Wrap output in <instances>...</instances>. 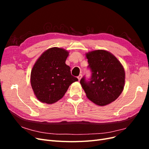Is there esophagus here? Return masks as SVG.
<instances>
[{
	"label": "esophagus",
	"mask_w": 149,
	"mask_h": 149,
	"mask_svg": "<svg viewBox=\"0 0 149 149\" xmlns=\"http://www.w3.org/2000/svg\"><path fill=\"white\" fill-rule=\"evenodd\" d=\"M81 78H82V74H80L78 76V80H79V81H80V79H81Z\"/></svg>",
	"instance_id": "1"
}]
</instances>
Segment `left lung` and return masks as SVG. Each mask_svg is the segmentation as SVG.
<instances>
[{"label":"left lung","instance_id":"1","mask_svg":"<svg viewBox=\"0 0 149 149\" xmlns=\"http://www.w3.org/2000/svg\"><path fill=\"white\" fill-rule=\"evenodd\" d=\"M91 71L89 81L83 77L80 83L87 97L98 106L114 101L123 92L125 71L120 62L110 52L97 49L86 54Z\"/></svg>","mask_w":149,"mask_h":149}]
</instances>
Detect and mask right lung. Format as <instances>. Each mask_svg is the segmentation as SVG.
Here are the masks:
<instances>
[{
  "instance_id": "obj_1",
  "label": "right lung",
  "mask_w": 149,
  "mask_h": 149,
  "mask_svg": "<svg viewBox=\"0 0 149 149\" xmlns=\"http://www.w3.org/2000/svg\"><path fill=\"white\" fill-rule=\"evenodd\" d=\"M69 55L66 49L49 48L35 62L31 71L30 83L35 96L40 102L53 104L61 99L70 86L78 81L71 74L65 61Z\"/></svg>"
}]
</instances>
